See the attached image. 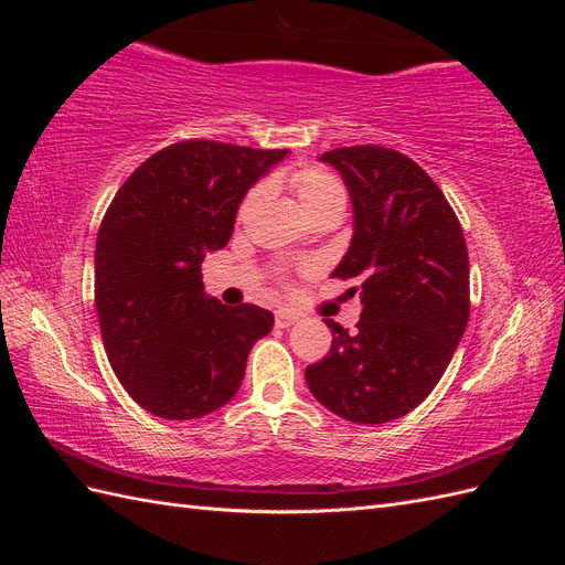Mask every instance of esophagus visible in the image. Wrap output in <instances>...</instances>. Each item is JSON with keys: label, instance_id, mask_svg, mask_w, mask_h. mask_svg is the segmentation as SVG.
Here are the masks:
<instances>
[{"label": "esophagus", "instance_id": "obj_1", "mask_svg": "<svg viewBox=\"0 0 565 565\" xmlns=\"http://www.w3.org/2000/svg\"><path fill=\"white\" fill-rule=\"evenodd\" d=\"M299 320V316L295 313V311H289V309H278L276 311V324L278 328H292V324Z\"/></svg>", "mask_w": 565, "mask_h": 565}]
</instances>
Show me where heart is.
I'll return each mask as SVG.
<instances>
[{
  "label": "heart",
  "instance_id": "heart-1",
  "mask_svg": "<svg viewBox=\"0 0 565 565\" xmlns=\"http://www.w3.org/2000/svg\"><path fill=\"white\" fill-rule=\"evenodd\" d=\"M289 183H292L297 200L309 216H316L318 212L332 210V207L344 210V204H347L344 185H341V181L334 174L324 172V169H316V167L299 169V172H295L292 179H289ZM264 195H266L264 185L252 188L241 204V216L249 214L256 204L262 202Z\"/></svg>",
  "mask_w": 565,
  "mask_h": 565
}]
</instances>
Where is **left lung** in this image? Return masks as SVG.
<instances>
[{
	"instance_id": "8db88e82",
	"label": "left lung",
	"mask_w": 565,
	"mask_h": 565,
	"mask_svg": "<svg viewBox=\"0 0 565 565\" xmlns=\"http://www.w3.org/2000/svg\"><path fill=\"white\" fill-rule=\"evenodd\" d=\"M322 160L344 177L355 218L332 278L361 282L363 311L353 332L324 318L332 347L306 367V384L334 415L384 424L429 396L467 330L465 233L436 181L403 152L347 146Z\"/></svg>"
}]
</instances>
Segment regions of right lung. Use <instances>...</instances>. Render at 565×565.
Wrapping results in <instances>:
<instances>
[{
	"label": "right lung",
	"mask_w": 565,
	"mask_h": 565,
	"mask_svg": "<svg viewBox=\"0 0 565 565\" xmlns=\"http://www.w3.org/2000/svg\"><path fill=\"white\" fill-rule=\"evenodd\" d=\"M285 152L179 141L115 193L96 237L94 301L110 367L148 413L195 419L226 405L270 332V311L204 295L200 266L226 247L247 188Z\"/></svg>",
	"instance_id": "obj_1"
}]
</instances>
